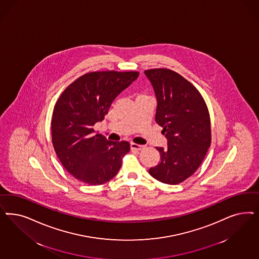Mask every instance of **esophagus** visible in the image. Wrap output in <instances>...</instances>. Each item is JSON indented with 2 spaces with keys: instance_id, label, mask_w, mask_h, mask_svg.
<instances>
[{
  "instance_id": "obj_1",
  "label": "esophagus",
  "mask_w": 259,
  "mask_h": 259,
  "mask_svg": "<svg viewBox=\"0 0 259 259\" xmlns=\"http://www.w3.org/2000/svg\"><path fill=\"white\" fill-rule=\"evenodd\" d=\"M131 149L134 150H142L144 149V146L135 144V143H131Z\"/></svg>"
}]
</instances>
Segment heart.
<instances>
[{
    "label": "heart",
    "mask_w": 259,
    "mask_h": 259,
    "mask_svg": "<svg viewBox=\"0 0 259 259\" xmlns=\"http://www.w3.org/2000/svg\"><path fill=\"white\" fill-rule=\"evenodd\" d=\"M141 96H146V95H144V94H140V95H138V97H141Z\"/></svg>",
    "instance_id": "heart-1"
}]
</instances>
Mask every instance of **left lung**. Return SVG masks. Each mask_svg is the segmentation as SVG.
<instances>
[{
  "label": "left lung",
  "instance_id": "obj_1",
  "mask_svg": "<svg viewBox=\"0 0 259 259\" xmlns=\"http://www.w3.org/2000/svg\"><path fill=\"white\" fill-rule=\"evenodd\" d=\"M157 99L155 121L163 127L167 148H158L160 162L150 176L169 185L192 176L211 142L209 109L200 92L183 76L168 68L145 70Z\"/></svg>",
  "mask_w": 259,
  "mask_h": 259
}]
</instances>
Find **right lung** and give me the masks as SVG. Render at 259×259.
I'll return each instance as SVG.
<instances>
[{"label": "right lung", "instance_id": "1", "mask_svg": "<svg viewBox=\"0 0 259 259\" xmlns=\"http://www.w3.org/2000/svg\"><path fill=\"white\" fill-rule=\"evenodd\" d=\"M138 71H93L77 78L62 92L51 119L55 152L67 171L89 185H102L116 176L131 150L94 134L93 125L108 114L117 95L138 77Z\"/></svg>", "mask_w": 259, "mask_h": 259}]
</instances>
